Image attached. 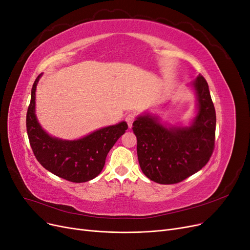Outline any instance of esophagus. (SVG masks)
<instances>
[{
  "label": "esophagus",
  "mask_w": 250,
  "mask_h": 250,
  "mask_svg": "<svg viewBox=\"0 0 250 250\" xmlns=\"http://www.w3.org/2000/svg\"><path fill=\"white\" fill-rule=\"evenodd\" d=\"M135 118H137V116H135L134 113H128V115L126 116V118H125V121H126V122H127V125H128V127L131 128V126H132L133 122H134Z\"/></svg>",
  "instance_id": "obj_1"
}]
</instances>
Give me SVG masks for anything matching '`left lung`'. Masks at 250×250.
<instances>
[{
    "label": "left lung",
    "instance_id": "obj_1",
    "mask_svg": "<svg viewBox=\"0 0 250 250\" xmlns=\"http://www.w3.org/2000/svg\"><path fill=\"white\" fill-rule=\"evenodd\" d=\"M193 86L198 113L191 126L166 127L157 117L141 116L132 124L140 167L152 181L180 183L208 164L215 148L216 111L208 84L199 75Z\"/></svg>",
    "mask_w": 250,
    "mask_h": 250
}]
</instances>
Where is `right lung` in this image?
I'll use <instances>...</instances> for the list:
<instances>
[{
  "label": "right lung",
  "mask_w": 250,
  "mask_h": 250,
  "mask_svg": "<svg viewBox=\"0 0 250 250\" xmlns=\"http://www.w3.org/2000/svg\"><path fill=\"white\" fill-rule=\"evenodd\" d=\"M42 74L31 89L26 126L36 160L54 175L72 183H85L102 171L107 153L128 128L126 122L101 128L76 141L52 138L43 131L35 116V90Z\"/></svg>",
  "instance_id": "right-lung-1"
}]
</instances>
